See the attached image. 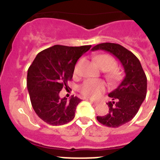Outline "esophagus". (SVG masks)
I'll use <instances>...</instances> for the list:
<instances>
[{
  "label": "esophagus",
  "instance_id": "34e87169",
  "mask_svg": "<svg viewBox=\"0 0 160 160\" xmlns=\"http://www.w3.org/2000/svg\"><path fill=\"white\" fill-rule=\"evenodd\" d=\"M90 103H92L93 105H98V102L97 101H94V100H90Z\"/></svg>",
  "mask_w": 160,
  "mask_h": 160
}]
</instances>
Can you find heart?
I'll return each mask as SVG.
<instances>
[{"instance_id": "heart-1", "label": "heart", "mask_w": 160, "mask_h": 160, "mask_svg": "<svg viewBox=\"0 0 160 160\" xmlns=\"http://www.w3.org/2000/svg\"><path fill=\"white\" fill-rule=\"evenodd\" d=\"M95 61L97 64L102 70L109 72L107 74V78L110 79H114L117 78V73L114 70L117 66V62L114 60V58L108 54L98 55L95 58ZM80 65V62L76 64L74 68V73H78V66ZM105 89V85L102 81L99 80H94V79H87L79 87L80 92L86 97L88 98H97L102 93Z\"/></svg>"}]
</instances>
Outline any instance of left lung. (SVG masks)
I'll return each mask as SVG.
<instances>
[{"mask_svg": "<svg viewBox=\"0 0 160 160\" xmlns=\"http://www.w3.org/2000/svg\"><path fill=\"white\" fill-rule=\"evenodd\" d=\"M110 52L122 63L125 77L115 90L108 94L112 101L107 103L108 114L97 116V120L109 128H118L131 121L142 105L147 95V77L141 63L132 52L119 44L101 43L92 50Z\"/></svg>", "mask_w": 160, "mask_h": 160, "instance_id": "left-lung-1", "label": "left lung"}]
</instances>
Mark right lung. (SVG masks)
Wrapping results in <instances>:
<instances>
[{
  "label": "right lung",
  "instance_id": "add662e5",
  "mask_svg": "<svg viewBox=\"0 0 160 160\" xmlns=\"http://www.w3.org/2000/svg\"><path fill=\"white\" fill-rule=\"evenodd\" d=\"M91 46L55 45L37 55L27 73V87L32 107L38 116L52 126L64 125L73 119L81 99L72 96L60 98L67 89L77 61Z\"/></svg>",
  "mask_w": 160,
  "mask_h": 160
}]
</instances>
